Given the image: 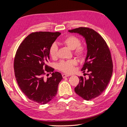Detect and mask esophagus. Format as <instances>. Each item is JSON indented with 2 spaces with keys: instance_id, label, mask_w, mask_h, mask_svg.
Segmentation results:
<instances>
[{
  "instance_id": "esophagus-1",
  "label": "esophagus",
  "mask_w": 127,
  "mask_h": 127,
  "mask_svg": "<svg viewBox=\"0 0 127 127\" xmlns=\"http://www.w3.org/2000/svg\"><path fill=\"white\" fill-rule=\"evenodd\" d=\"M62 76H63V77L64 78H66V77H67L69 76V75L66 74H62Z\"/></svg>"
}]
</instances>
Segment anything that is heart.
Returning <instances> with one entry per match:
<instances>
[{"instance_id": "heart-1", "label": "heart", "mask_w": 127, "mask_h": 127, "mask_svg": "<svg viewBox=\"0 0 127 127\" xmlns=\"http://www.w3.org/2000/svg\"><path fill=\"white\" fill-rule=\"evenodd\" d=\"M64 45L69 49L73 50L75 56L79 58H82L86 53V47L83 44H81V40L77 36L70 35L67 36L62 40ZM58 46L55 43L51 45L49 48V55L53 59H55L58 56ZM77 63L75 60H63L58 64V68L59 70L64 73H71L74 71V66H76Z\"/></svg>"}]
</instances>
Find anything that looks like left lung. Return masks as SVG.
I'll list each match as a JSON object with an SVG mask.
<instances>
[{"mask_svg":"<svg viewBox=\"0 0 127 127\" xmlns=\"http://www.w3.org/2000/svg\"><path fill=\"white\" fill-rule=\"evenodd\" d=\"M85 38L87 55L82 71L89 72L88 79L79 77V83L74 88L77 94L86 100L99 96L106 88L113 72V63L109 48L100 34L92 28L79 27L68 31Z\"/></svg>","mask_w":127,"mask_h":127,"instance_id":"obj_1","label":"left lung"}]
</instances>
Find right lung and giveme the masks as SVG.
<instances>
[{
    "mask_svg": "<svg viewBox=\"0 0 127 127\" xmlns=\"http://www.w3.org/2000/svg\"><path fill=\"white\" fill-rule=\"evenodd\" d=\"M60 34L58 32H33L20 44L15 54L14 68L17 84L28 99L39 104H45L56 96L63 79L60 73L53 72L47 65L49 48ZM51 71L52 76L45 79L46 72Z\"/></svg>",
    "mask_w": 127,
    "mask_h": 127,
    "instance_id": "1",
    "label": "right lung"
}]
</instances>
